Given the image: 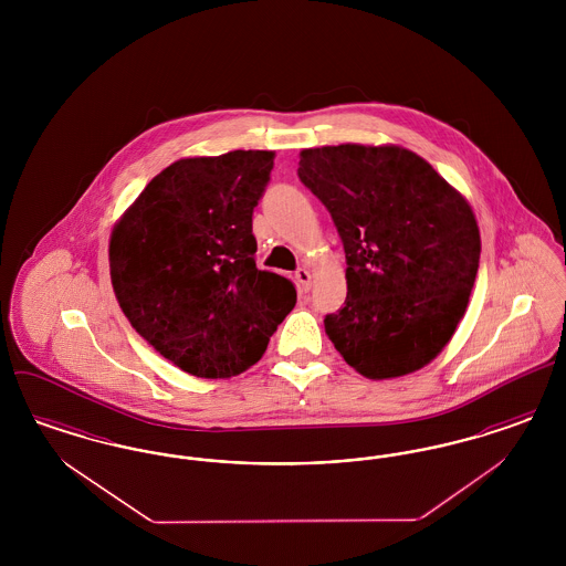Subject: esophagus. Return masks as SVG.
I'll list each match as a JSON object with an SVG mask.
<instances>
[{
    "label": "esophagus",
    "mask_w": 566,
    "mask_h": 566,
    "mask_svg": "<svg viewBox=\"0 0 566 566\" xmlns=\"http://www.w3.org/2000/svg\"><path fill=\"white\" fill-rule=\"evenodd\" d=\"M295 277L301 293H307V291L312 289V273H310V271L296 270Z\"/></svg>",
    "instance_id": "34e87169"
}]
</instances>
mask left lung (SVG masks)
I'll return each mask as SVG.
<instances>
[{
  "label": "left lung",
  "mask_w": 566,
  "mask_h": 566,
  "mask_svg": "<svg viewBox=\"0 0 566 566\" xmlns=\"http://www.w3.org/2000/svg\"><path fill=\"white\" fill-rule=\"evenodd\" d=\"M296 174L346 252V303L324 318L335 350L369 379L429 365L462 321L480 268L469 201L395 144L305 148Z\"/></svg>",
  "instance_id": "obj_1"
}]
</instances>
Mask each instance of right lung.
I'll list each match as a JSON object with an SVG mask.
<instances>
[{
    "mask_svg": "<svg viewBox=\"0 0 566 566\" xmlns=\"http://www.w3.org/2000/svg\"><path fill=\"white\" fill-rule=\"evenodd\" d=\"M275 153L189 157L155 176L109 235V277L135 331L190 376H240L295 307L256 268L252 212Z\"/></svg>",
    "mask_w": 566,
    "mask_h": 566,
    "instance_id": "add662e5",
    "label": "right lung"
}]
</instances>
